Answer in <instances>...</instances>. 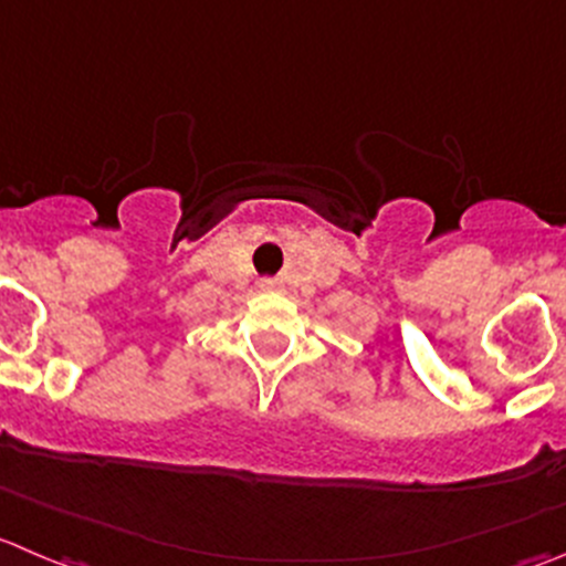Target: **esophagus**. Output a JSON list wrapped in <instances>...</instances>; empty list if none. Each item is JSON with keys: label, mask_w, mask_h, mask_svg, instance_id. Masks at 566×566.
Returning <instances> with one entry per match:
<instances>
[{"label": "esophagus", "mask_w": 566, "mask_h": 566, "mask_svg": "<svg viewBox=\"0 0 566 566\" xmlns=\"http://www.w3.org/2000/svg\"><path fill=\"white\" fill-rule=\"evenodd\" d=\"M268 284H273V282H268Z\"/></svg>", "instance_id": "esophagus-1"}]
</instances>
